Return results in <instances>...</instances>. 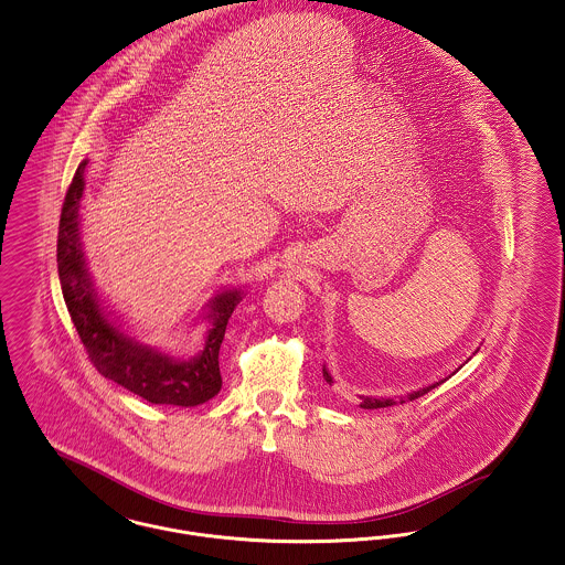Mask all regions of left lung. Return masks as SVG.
<instances>
[{"label": "left lung", "mask_w": 565, "mask_h": 565, "mask_svg": "<svg viewBox=\"0 0 565 565\" xmlns=\"http://www.w3.org/2000/svg\"><path fill=\"white\" fill-rule=\"evenodd\" d=\"M322 373H324V380L332 384V377L329 375V371L327 369H322ZM444 382V380H441ZM441 382H437V384H433V386H427V388H420V391H416V393H412V395H407L409 401H414V398L423 397V395H427L429 391H433L435 386H439ZM401 403H405V397L398 398ZM388 405H395V401L393 398H363V403H361V407H365V409H377V407H388Z\"/></svg>", "instance_id": "1"}]
</instances>
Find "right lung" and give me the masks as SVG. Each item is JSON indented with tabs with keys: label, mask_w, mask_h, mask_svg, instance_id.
<instances>
[{
	"label": "right lung",
	"mask_w": 565,
	"mask_h": 565,
	"mask_svg": "<svg viewBox=\"0 0 565 565\" xmlns=\"http://www.w3.org/2000/svg\"><path fill=\"white\" fill-rule=\"evenodd\" d=\"M83 160L67 188L62 206L60 234H57V270L70 318L87 350L89 361L104 377L117 382L134 395L149 403L194 407L215 397L222 388L220 373V345L224 341L228 318L243 295L238 290L222 292L211 300V329L206 332L204 348L190 361H177L167 354L140 345L119 331L98 302L92 279L85 266L81 236H78V209L85 190Z\"/></svg>",
	"instance_id": "add662e5"
}]
</instances>
